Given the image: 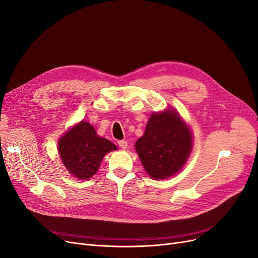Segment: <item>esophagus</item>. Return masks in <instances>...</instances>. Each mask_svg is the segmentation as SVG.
<instances>
[{"instance_id": "34e87169", "label": "esophagus", "mask_w": 258, "mask_h": 258, "mask_svg": "<svg viewBox=\"0 0 258 258\" xmlns=\"http://www.w3.org/2000/svg\"><path fill=\"white\" fill-rule=\"evenodd\" d=\"M117 143H118L119 147H120V148H122V150H124V148H126V147L128 146L127 141H124V140H120V141H118Z\"/></svg>"}]
</instances>
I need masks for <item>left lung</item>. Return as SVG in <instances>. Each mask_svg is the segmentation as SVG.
Here are the masks:
<instances>
[{
    "label": "left lung",
    "mask_w": 258,
    "mask_h": 258,
    "mask_svg": "<svg viewBox=\"0 0 258 258\" xmlns=\"http://www.w3.org/2000/svg\"><path fill=\"white\" fill-rule=\"evenodd\" d=\"M191 132L175 111L154 113L136 150L147 174L167 178L178 172L191 151Z\"/></svg>",
    "instance_id": "1"
}]
</instances>
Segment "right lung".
<instances>
[{"instance_id": "right-lung-1", "label": "right lung", "mask_w": 258, "mask_h": 258, "mask_svg": "<svg viewBox=\"0 0 258 258\" xmlns=\"http://www.w3.org/2000/svg\"><path fill=\"white\" fill-rule=\"evenodd\" d=\"M59 154L72 175L86 179L96 174L104 155L116 150V145L101 138L90 123L82 121L60 139Z\"/></svg>"}]
</instances>
